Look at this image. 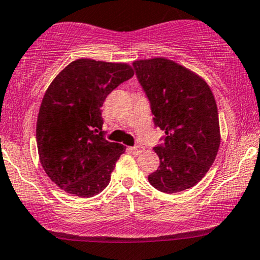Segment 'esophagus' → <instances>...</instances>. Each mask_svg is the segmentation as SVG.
Masks as SVG:
<instances>
[{
    "mask_svg": "<svg viewBox=\"0 0 260 260\" xmlns=\"http://www.w3.org/2000/svg\"><path fill=\"white\" fill-rule=\"evenodd\" d=\"M130 151L131 153H134L135 156H139V154L142 153V151H144V147H141V146H135V147H130Z\"/></svg>",
    "mask_w": 260,
    "mask_h": 260,
    "instance_id": "esophagus-1",
    "label": "esophagus"
}]
</instances>
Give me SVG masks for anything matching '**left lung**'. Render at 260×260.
<instances>
[{"instance_id":"obj_1","label":"left lung","mask_w":260,"mask_h":260,"mask_svg":"<svg viewBox=\"0 0 260 260\" xmlns=\"http://www.w3.org/2000/svg\"><path fill=\"white\" fill-rule=\"evenodd\" d=\"M165 144L154 147L159 167L150 184L166 194L200 182L214 163L221 133L216 101L201 76L167 57L134 61Z\"/></svg>"}]
</instances>
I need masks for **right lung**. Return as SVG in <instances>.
<instances>
[{"label":"right lung","instance_id":"add662e5","mask_svg":"<svg viewBox=\"0 0 260 260\" xmlns=\"http://www.w3.org/2000/svg\"><path fill=\"white\" fill-rule=\"evenodd\" d=\"M133 76L129 63L77 59L46 89L37 120L38 153L48 177L66 193L92 198L109 184L125 146L104 139L101 108Z\"/></svg>","mask_w":260,"mask_h":260}]
</instances>
